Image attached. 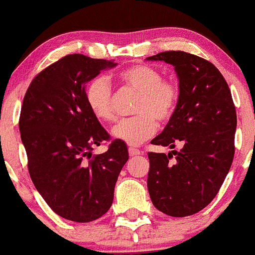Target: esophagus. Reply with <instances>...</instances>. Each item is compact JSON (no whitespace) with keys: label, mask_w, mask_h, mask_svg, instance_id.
Returning <instances> with one entry per match:
<instances>
[{"label":"esophagus","mask_w":255,"mask_h":255,"mask_svg":"<svg viewBox=\"0 0 255 255\" xmlns=\"http://www.w3.org/2000/svg\"><path fill=\"white\" fill-rule=\"evenodd\" d=\"M128 154H130L131 157H136L138 156V154H141V151L137 148H133V147H128Z\"/></svg>","instance_id":"34e87169"}]
</instances>
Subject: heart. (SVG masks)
I'll return each instance as SVG.
<instances>
[{"label": "heart", "mask_w": 255, "mask_h": 255, "mask_svg": "<svg viewBox=\"0 0 255 255\" xmlns=\"http://www.w3.org/2000/svg\"><path fill=\"white\" fill-rule=\"evenodd\" d=\"M120 82L138 92L133 113L112 128L117 140L137 146L157 130V122L164 123L172 117L178 101L179 87L173 81L162 80V73L148 65H133L118 75ZM86 102L98 119L109 122L114 118L112 109V87L108 78L98 76L86 88Z\"/></svg>", "instance_id": "b5f03b06"}]
</instances>
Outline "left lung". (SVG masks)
<instances>
[{"mask_svg":"<svg viewBox=\"0 0 255 255\" xmlns=\"http://www.w3.org/2000/svg\"><path fill=\"white\" fill-rule=\"evenodd\" d=\"M174 66L179 101L151 143L182 149L148 152L147 188L154 207L173 217L194 215L219 193L235 156L237 115L227 82L205 59L184 51L147 57Z\"/></svg>","mask_w":255,"mask_h":255,"instance_id":"left-lung-1","label":"left lung"}]
</instances>
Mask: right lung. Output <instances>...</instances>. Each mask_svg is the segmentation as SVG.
<instances>
[{"mask_svg":"<svg viewBox=\"0 0 255 255\" xmlns=\"http://www.w3.org/2000/svg\"><path fill=\"white\" fill-rule=\"evenodd\" d=\"M114 66L108 60L67 55L41 71L23 99L19 131L30 178L52 211L70 221L91 222L108 211L128 159L120 140L92 156L109 133L86 102V83Z\"/></svg>","mask_w":255,"mask_h":255,"instance_id":"right-lung-1","label":"right lung"}]
</instances>
